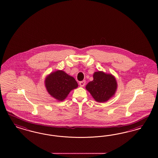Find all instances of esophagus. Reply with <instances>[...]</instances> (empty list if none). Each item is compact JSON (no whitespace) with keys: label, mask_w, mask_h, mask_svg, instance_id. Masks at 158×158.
<instances>
[{"label":"esophagus","mask_w":158,"mask_h":158,"mask_svg":"<svg viewBox=\"0 0 158 158\" xmlns=\"http://www.w3.org/2000/svg\"><path fill=\"white\" fill-rule=\"evenodd\" d=\"M79 84H80V85L81 87H84L85 85V81L84 80V81H81L80 82Z\"/></svg>","instance_id":"esophagus-1"}]
</instances>
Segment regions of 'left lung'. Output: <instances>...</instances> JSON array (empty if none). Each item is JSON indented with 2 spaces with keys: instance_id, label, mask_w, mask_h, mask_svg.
Wrapping results in <instances>:
<instances>
[{
  "instance_id": "1",
  "label": "left lung",
  "mask_w": 158,
  "mask_h": 158,
  "mask_svg": "<svg viewBox=\"0 0 158 158\" xmlns=\"http://www.w3.org/2000/svg\"><path fill=\"white\" fill-rule=\"evenodd\" d=\"M93 81L88 83L86 89L98 102L107 101L114 94L117 88L115 78L111 74L98 71L94 74Z\"/></svg>"
}]
</instances>
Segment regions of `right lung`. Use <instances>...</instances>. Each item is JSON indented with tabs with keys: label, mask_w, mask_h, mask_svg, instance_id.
<instances>
[{
	"label": "right lung",
	"mask_w": 158,
	"mask_h": 158,
	"mask_svg": "<svg viewBox=\"0 0 158 158\" xmlns=\"http://www.w3.org/2000/svg\"><path fill=\"white\" fill-rule=\"evenodd\" d=\"M45 86L51 96L61 101L72 89L78 87V84L73 77L60 70L55 71L46 77Z\"/></svg>",
	"instance_id": "obj_1"
}]
</instances>
